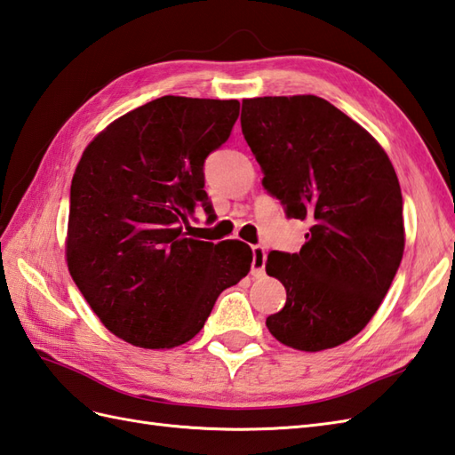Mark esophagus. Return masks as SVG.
Returning a JSON list of instances; mask_svg holds the SVG:
<instances>
[{
  "label": "esophagus",
  "instance_id": "1",
  "mask_svg": "<svg viewBox=\"0 0 455 455\" xmlns=\"http://www.w3.org/2000/svg\"><path fill=\"white\" fill-rule=\"evenodd\" d=\"M266 259L267 253L263 246H251V275L261 277L263 271H266Z\"/></svg>",
  "mask_w": 455,
  "mask_h": 455
}]
</instances>
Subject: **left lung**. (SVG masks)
<instances>
[{"label":"left lung","instance_id":"obj_1","mask_svg":"<svg viewBox=\"0 0 455 455\" xmlns=\"http://www.w3.org/2000/svg\"><path fill=\"white\" fill-rule=\"evenodd\" d=\"M242 133L261 184L289 219L310 225L297 253L271 250L267 275L287 291L266 320L283 345L323 351L364 330L403 258V197L386 151L314 94L242 102Z\"/></svg>","mask_w":455,"mask_h":455}]
</instances>
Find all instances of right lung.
<instances>
[{
	"label": "right lung",
	"mask_w": 455,
	"mask_h": 455,
	"mask_svg": "<svg viewBox=\"0 0 455 455\" xmlns=\"http://www.w3.org/2000/svg\"><path fill=\"white\" fill-rule=\"evenodd\" d=\"M238 100L161 97L114 120L71 180L66 258L92 312L143 348L192 339L225 289L248 275L240 240L188 238L211 213L204 164L238 120Z\"/></svg>",
	"instance_id": "obj_1"
}]
</instances>
